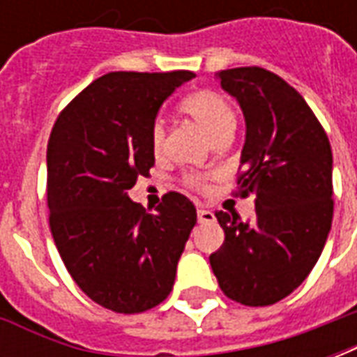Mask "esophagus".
I'll return each instance as SVG.
<instances>
[{
    "label": "esophagus",
    "mask_w": 357,
    "mask_h": 357,
    "mask_svg": "<svg viewBox=\"0 0 357 357\" xmlns=\"http://www.w3.org/2000/svg\"><path fill=\"white\" fill-rule=\"evenodd\" d=\"M197 216H199V222H201V224H210V222H214V220H216L214 212H210V210H204V208H199Z\"/></svg>",
    "instance_id": "1"
}]
</instances>
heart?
Listing matches in <instances>:
<instances>
[{"label":"heart","instance_id":"1","mask_svg":"<svg viewBox=\"0 0 357 357\" xmlns=\"http://www.w3.org/2000/svg\"><path fill=\"white\" fill-rule=\"evenodd\" d=\"M181 109L208 133V137L214 143L222 137H231L233 130H235V110L216 91L202 89V91L191 93L181 101ZM164 139H166L164 124L155 122L151 128V149L156 156L162 155ZM187 183L195 189H204L206 185V181L201 176H189Z\"/></svg>","mask_w":357,"mask_h":357}]
</instances>
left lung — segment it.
<instances>
[{
    "instance_id": "left-lung-1",
    "label": "left lung",
    "mask_w": 357,
    "mask_h": 357,
    "mask_svg": "<svg viewBox=\"0 0 357 357\" xmlns=\"http://www.w3.org/2000/svg\"><path fill=\"white\" fill-rule=\"evenodd\" d=\"M241 105L247 137L237 195H256V216L216 212L225 241L210 266L227 298L271 306L314 269L333 222L329 137L304 97L260 66L218 73Z\"/></svg>"
}]
</instances>
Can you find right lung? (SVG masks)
<instances>
[{
  "mask_svg": "<svg viewBox=\"0 0 357 357\" xmlns=\"http://www.w3.org/2000/svg\"><path fill=\"white\" fill-rule=\"evenodd\" d=\"M189 70L109 73L59 114L47 143L50 227L68 273L99 306L139 314L170 294L197 224L185 195L155 212L128 197L155 166L151 128Z\"/></svg>",
  "mask_w": 357,
  "mask_h": 357,
  "instance_id": "add662e5",
  "label": "right lung"
}]
</instances>
